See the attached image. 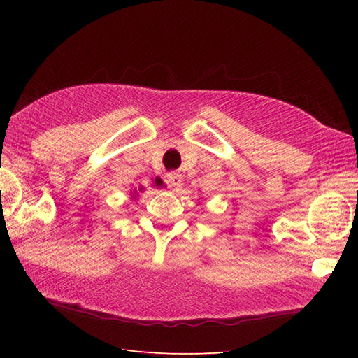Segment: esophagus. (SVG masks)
<instances>
[{"instance_id": "34e87169", "label": "esophagus", "mask_w": 358, "mask_h": 358, "mask_svg": "<svg viewBox=\"0 0 358 358\" xmlns=\"http://www.w3.org/2000/svg\"><path fill=\"white\" fill-rule=\"evenodd\" d=\"M167 183H169V187H171V188L180 187V183H182V175H180V173H178V171L167 173Z\"/></svg>"}]
</instances>
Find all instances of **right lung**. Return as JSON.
I'll use <instances>...</instances> for the list:
<instances>
[{"label":"right lung","instance_id":"1","mask_svg":"<svg viewBox=\"0 0 358 358\" xmlns=\"http://www.w3.org/2000/svg\"><path fill=\"white\" fill-rule=\"evenodd\" d=\"M157 185H158V182H157ZM140 189H142V188H140Z\"/></svg>","mask_w":358,"mask_h":358}]
</instances>
